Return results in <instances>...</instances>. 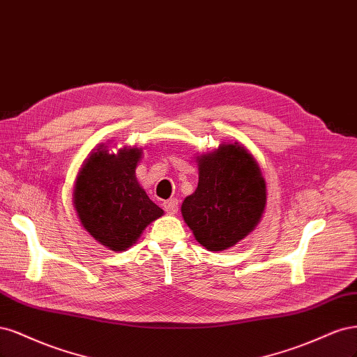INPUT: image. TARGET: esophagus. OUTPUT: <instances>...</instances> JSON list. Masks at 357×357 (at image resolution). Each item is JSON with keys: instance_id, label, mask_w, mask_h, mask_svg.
<instances>
[{"instance_id": "34e87169", "label": "esophagus", "mask_w": 357, "mask_h": 357, "mask_svg": "<svg viewBox=\"0 0 357 357\" xmlns=\"http://www.w3.org/2000/svg\"><path fill=\"white\" fill-rule=\"evenodd\" d=\"M179 202H178V199H170V200H167V202H165L163 203V206H165V211L167 212V213H176L178 212V209H179Z\"/></svg>"}]
</instances>
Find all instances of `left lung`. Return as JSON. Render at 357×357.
<instances>
[{
    "label": "left lung",
    "instance_id": "left-lung-1",
    "mask_svg": "<svg viewBox=\"0 0 357 357\" xmlns=\"http://www.w3.org/2000/svg\"><path fill=\"white\" fill-rule=\"evenodd\" d=\"M266 192L255 158L238 144H222L199 158L197 190L183 200L181 212L202 246L224 250L257 227Z\"/></svg>",
    "mask_w": 357,
    "mask_h": 357
}]
</instances>
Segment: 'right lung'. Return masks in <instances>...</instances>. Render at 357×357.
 Listing matches in <instances>:
<instances>
[{"mask_svg":"<svg viewBox=\"0 0 357 357\" xmlns=\"http://www.w3.org/2000/svg\"><path fill=\"white\" fill-rule=\"evenodd\" d=\"M141 151L124 148L116 155L98 149L77 176L73 200L79 221L111 250L130 248L144 228L163 215L136 179Z\"/></svg>","mask_w":357,"mask_h":357,"instance_id":"obj_1","label":"right lung"}]
</instances>
